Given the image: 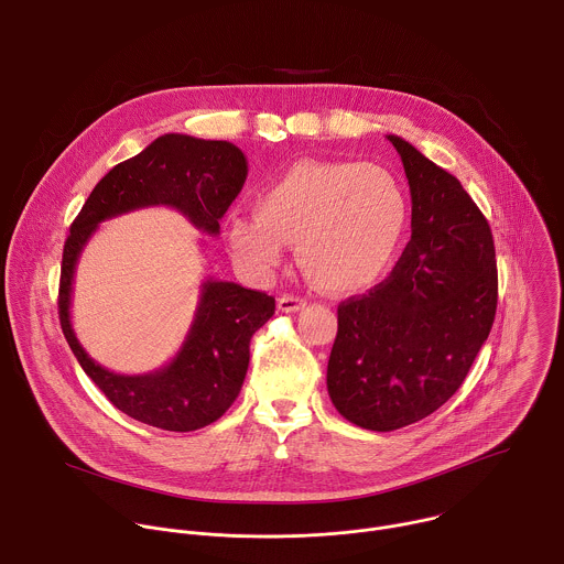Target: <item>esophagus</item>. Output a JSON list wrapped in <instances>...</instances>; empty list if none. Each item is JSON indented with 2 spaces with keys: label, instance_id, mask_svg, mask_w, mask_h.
<instances>
[{
  "label": "esophagus",
  "instance_id": "esophagus-1",
  "mask_svg": "<svg viewBox=\"0 0 564 564\" xmlns=\"http://www.w3.org/2000/svg\"><path fill=\"white\" fill-rule=\"evenodd\" d=\"M276 307H279L281 312H299V310H303V307H305V299L283 294V296H279V299H276Z\"/></svg>",
  "mask_w": 564,
  "mask_h": 564
}]
</instances>
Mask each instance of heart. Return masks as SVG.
Wrapping results in <instances>:
<instances>
[{
	"mask_svg": "<svg viewBox=\"0 0 564 564\" xmlns=\"http://www.w3.org/2000/svg\"><path fill=\"white\" fill-rule=\"evenodd\" d=\"M406 220V194L386 167L296 160L259 192L257 212L229 216L227 236L234 261L252 279H270L296 243L318 288L352 294L388 272Z\"/></svg>",
	"mask_w": 564,
	"mask_h": 564,
	"instance_id": "heart-1",
	"label": "heart"
}]
</instances>
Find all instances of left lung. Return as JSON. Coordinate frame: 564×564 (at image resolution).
I'll return each instance as SVG.
<instances>
[{"label": "left lung", "instance_id": "1", "mask_svg": "<svg viewBox=\"0 0 564 564\" xmlns=\"http://www.w3.org/2000/svg\"><path fill=\"white\" fill-rule=\"evenodd\" d=\"M411 187V240L392 274L337 310L328 394L352 424L388 433L455 394L498 305L487 218L462 183L399 135H386Z\"/></svg>", "mask_w": 564, "mask_h": 564}]
</instances>
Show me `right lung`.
<instances>
[{"instance_id": "1", "label": "right lung", "mask_w": 564, "mask_h": 564, "mask_svg": "<svg viewBox=\"0 0 564 564\" xmlns=\"http://www.w3.org/2000/svg\"><path fill=\"white\" fill-rule=\"evenodd\" d=\"M246 178L248 160L236 144L165 133L116 165L70 225L57 301L62 333L111 404L142 424L187 433L223 417L243 386L250 339L274 314V299L209 276L200 283L194 321L176 357L153 372L118 375L94 361L73 333L70 299L79 254L102 220L158 205L178 209L196 229L218 236V220Z\"/></svg>"}]
</instances>
